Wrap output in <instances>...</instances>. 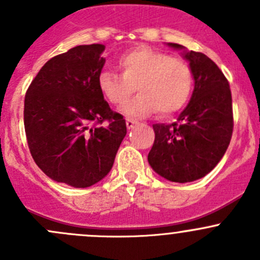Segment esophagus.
Segmentation results:
<instances>
[{
    "instance_id": "obj_1",
    "label": "esophagus",
    "mask_w": 260,
    "mask_h": 260,
    "mask_svg": "<svg viewBox=\"0 0 260 260\" xmlns=\"http://www.w3.org/2000/svg\"><path fill=\"white\" fill-rule=\"evenodd\" d=\"M125 124H127L128 129H132V128H135V125L137 124V122L133 119H129V118H127V119H125Z\"/></svg>"
}]
</instances>
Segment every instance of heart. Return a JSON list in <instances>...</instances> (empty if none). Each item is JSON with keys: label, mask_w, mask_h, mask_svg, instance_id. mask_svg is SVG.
<instances>
[{"label": "heart", "mask_w": 260, "mask_h": 260, "mask_svg": "<svg viewBox=\"0 0 260 260\" xmlns=\"http://www.w3.org/2000/svg\"><path fill=\"white\" fill-rule=\"evenodd\" d=\"M118 65L122 75L101 73L98 89L109 103L122 106L137 86L140 94L122 109L129 117H143L156 111L171 115L188 101L192 74L183 60L143 46L123 54Z\"/></svg>", "instance_id": "obj_1"}]
</instances>
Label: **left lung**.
<instances>
[{
    "label": "left lung",
    "mask_w": 260,
    "mask_h": 260,
    "mask_svg": "<svg viewBox=\"0 0 260 260\" xmlns=\"http://www.w3.org/2000/svg\"><path fill=\"white\" fill-rule=\"evenodd\" d=\"M183 50L195 81L190 103L172 124H153L154 142L148 153L153 171L172 182H191L206 176L226 152L233 135L229 81L203 52Z\"/></svg>",
    "instance_id": "1"
}]
</instances>
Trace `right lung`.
<instances>
[{
    "label": "right lung",
    "mask_w": 260,
    "mask_h": 260,
    "mask_svg": "<svg viewBox=\"0 0 260 260\" xmlns=\"http://www.w3.org/2000/svg\"><path fill=\"white\" fill-rule=\"evenodd\" d=\"M102 44L79 45L50 59L25 95L23 123L31 156L56 182L89 187L107 176L127 135L98 89Z\"/></svg>",
    "instance_id": "add662e5"
}]
</instances>
